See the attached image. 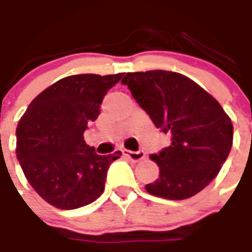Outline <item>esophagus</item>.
I'll return each mask as SVG.
<instances>
[{"label":"esophagus","instance_id":"34e87169","mask_svg":"<svg viewBox=\"0 0 252 252\" xmlns=\"http://www.w3.org/2000/svg\"><path fill=\"white\" fill-rule=\"evenodd\" d=\"M123 154L127 157V158H130L131 161H141L144 157H146V153L143 150L139 151H129V150H123Z\"/></svg>","mask_w":252,"mask_h":252}]
</instances>
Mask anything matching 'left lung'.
I'll list each match as a JSON object with an SVG mask.
<instances>
[{"instance_id":"obj_1","label":"left lung","mask_w":252,"mask_h":252,"mask_svg":"<svg viewBox=\"0 0 252 252\" xmlns=\"http://www.w3.org/2000/svg\"><path fill=\"white\" fill-rule=\"evenodd\" d=\"M133 98L171 144L150 158L160 175L147 192L169 200L196 195L216 178L233 146V125L210 94L188 77L153 70L125 74Z\"/></svg>"}]
</instances>
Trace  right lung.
I'll return each instance as SVG.
<instances>
[{
	"label": "right lung",
	"mask_w": 252,
	"mask_h": 252,
	"mask_svg": "<svg viewBox=\"0 0 252 252\" xmlns=\"http://www.w3.org/2000/svg\"><path fill=\"white\" fill-rule=\"evenodd\" d=\"M123 74H78L59 80L39 94L16 127V157L32 188L63 210L99 198L116 151L98 156L84 131L99 115L102 99Z\"/></svg>",
	"instance_id": "obj_1"
}]
</instances>
